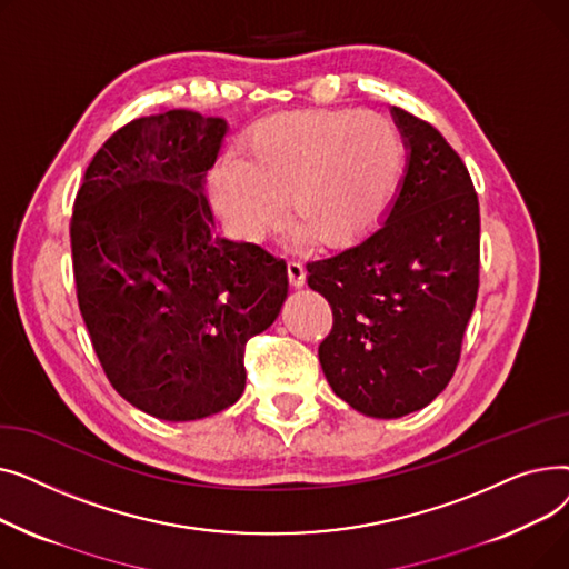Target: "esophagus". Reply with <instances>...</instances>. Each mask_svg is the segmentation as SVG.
<instances>
[{"label":"esophagus","instance_id":"obj_1","mask_svg":"<svg viewBox=\"0 0 569 569\" xmlns=\"http://www.w3.org/2000/svg\"><path fill=\"white\" fill-rule=\"evenodd\" d=\"M286 269H288V281H290V286L302 288L305 281H307V269H305V264L297 262V260H288Z\"/></svg>","mask_w":569,"mask_h":569}]
</instances>
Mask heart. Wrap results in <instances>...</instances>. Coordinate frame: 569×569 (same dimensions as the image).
<instances>
[{
    "label": "heart",
    "mask_w": 569,
    "mask_h": 569,
    "mask_svg": "<svg viewBox=\"0 0 569 569\" xmlns=\"http://www.w3.org/2000/svg\"><path fill=\"white\" fill-rule=\"evenodd\" d=\"M406 170V144L390 119L348 108L295 110L258 122L242 159L209 172L217 214L242 242L258 244L283 214L292 244L343 249L365 239L390 209Z\"/></svg>",
    "instance_id": "heart-1"
}]
</instances>
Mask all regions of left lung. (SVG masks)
Returning a JSON list of instances; mask_svg holds the SVG:
<instances>
[{"instance_id":"obj_1","label":"left lung","mask_w":569,"mask_h":569,"mask_svg":"<svg viewBox=\"0 0 569 569\" xmlns=\"http://www.w3.org/2000/svg\"><path fill=\"white\" fill-rule=\"evenodd\" d=\"M406 144L399 191L378 230L307 264L332 307L322 373L357 412L395 420L455 376L480 283V207L470 174L422 119L392 108Z\"/></svg>"}]
</instances>
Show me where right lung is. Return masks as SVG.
<instances>
[{
	"label": "right lung",
	"mask_w": 569,
	"mask_h": 569,
	"mask_svg": "<svg viewBox=\"0 0 569 569\" xmlns=\"http://www.w3.org/2000/svg\"><path fill=\"white\" fill-rule=\"evenodd\" d=\"M228 122L193 110L133 119L84 172L71 221L78 305L119 397L168 422L244 392V346L288 295L286 262L214 232L204 200Z\"/></svg>",
	"instance_id": "1"
}]
</instances>
